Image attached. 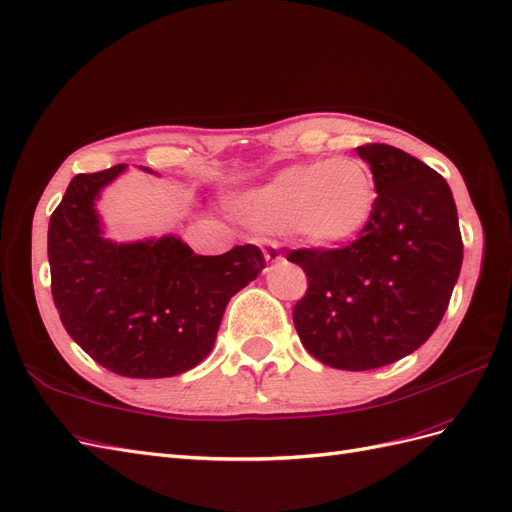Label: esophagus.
Segmentation results:
<instances>
[{
    "label": "esophagus",
    "mask_w": 512,
    "mask_h": 512,
    "mask_svg": "<svg viewBox=\"0 0 512 512\" xmlns=\"http://www.w3.org/2000/svg\"><path fill=\"white\" fill-rule=\"evenodd\" d=\"M262 254H265L267 265H275V262L282 260V254H280V250L275 245H267L265 250H262Z\"/></svg>",
    "instance_id": "34e87169"
}]
</instances>
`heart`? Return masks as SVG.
Here are the masks:
<instances>
[{
    "instance_id": "obj_1",
    "label": "heart",
    "mask_w": 512,
    "mask_h": 512,
    "mask_svg": "<svg viewBox=\"0 0 512 512\" xmlns=\"http://www.w3.org/2000/svg\"><path fill=\"white\" fill-rule=\"evenodd\" d=\"M377 189L368 165L353 157L303 163L275 174L239 200V215L267 232H293L321 247L357 239L375 213Z\"/></svg>"
}]
</instances>
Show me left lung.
Returning <instances> with one entry per match:
<instances>
[{
  "instance_id": "left-lung-1",
  "label": "left lung",
  "mask_w": 512,
  "mask_h": 512,
  "mask_svg": "<svg viewBox=\"0 0 512 512\" xmlns=\"http://www.w3.org/2000/svg\"><path fill=\"white\" fill-rule=\"evenodd\" d=\"M357 155L375 178L370 224L344 247L286 256L308 275L293 308L299 340L340 370L381 368L420 349L444 319L463 262L446 178L388 144L357 146Z\"/></svg>"
}]
</instances>
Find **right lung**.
Here are the masks:
<instances>
[{
	"instance_id": "1",
	"label": "right lung",
	"mask_w": 512,
	"mask_h": 512,
	"mask_svg": "<svg viewBox=\"0 0 512 512\" xmlns=\"http://www.w3.org/2000/svg\"><path fill=\"white\" fill-rule=\"evenodd\" d=\"M124 170L118 163L68 185L49 219L51 295L68 336L96 364L133 379L174 377L211 353L230 297L265 258L256 245L198 256L172 234L105 239L94 202Z\"/></svg>"
}]
</instances>
